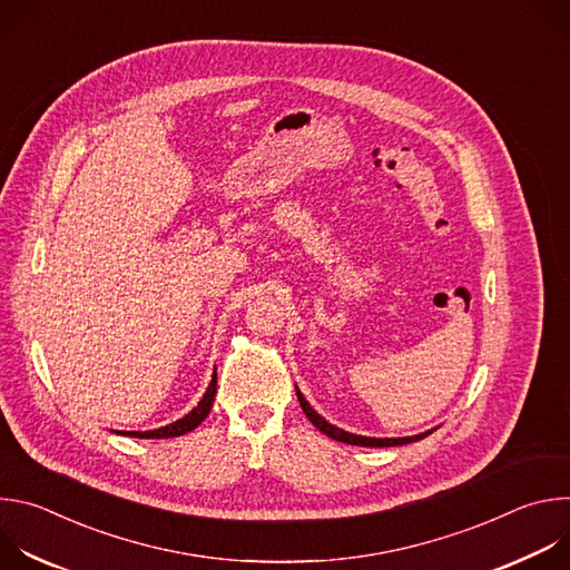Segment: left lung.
Here are the masks:
<instances>
[{
  "mask_svg": "<svg viewBox=\"0 0 570 570\" xmlns=\"http://www.w3.org/2000/svg\"><path fill=\"white\" fill-rule=\"evenodd\" d=\"M297 401H299V405H302L304 415L308 417V422H311L320 433H324L327 438H334V440H338V442H345V444H354V446H399V444H411V442H417V440L431 435V431H429V433H422V435H415V438H363V435H354V433H347V431H341V429L332 426L327 420H322V417L311 409L308 401L302 396L299 390H297Z\"/></svg>",
  "mask_w": 570,
  "mask_h": 570,
  "instance_id": "1",
  "label": "left lung"
}]
</instances>
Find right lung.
<instances>
[{
    "instance_id": "add662e5",
    "label": "right lung",
    "mask_w": 570,
    "mask_h": 570,
    "mask_svg": "<svg viewBox=\"0 0 570 570\" xmlns=\"http://www.w3.org/2000/svg\"><path fill=\"white\" fill-rule=\"evenodd\" d=\"M214 394H216V372L212 376V383L205 392V396L200 399V403L196 405V409L185 415L183 420L169 424V426H161V429H155V431H146V433H139V431H128L124 435H130V438H146V440H161V438H178V435H185L189 431H194L212 411V403H214Z\"/></svg>"
}]
</instances>
